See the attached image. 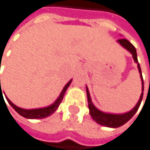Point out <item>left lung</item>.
Returning a JSON list of instances; mask_svg holds the SVG:
<instances>
[{"label": "left lung", "mask_w": 150, "mask_h": 150, "mask_svg": "<svg viewBox=\"0 0 150 150\" xmlns=\"http://www.w3.org/2000/svg\"><path fill=\"white\" fill-rule=\"evenodd\" d=\"M118 42L122 45L123 47H125L127 50H129V52L132 54V57L134 58V61L138 64V68L140 74V77L142 80V93L140 95V98L138 102V103L136 104V106L132 109V110L129 112L123 113V114H111V113H105L101 111L98 110L97 108H95V106L93 104L92 101H91V97L89 94V91L86 87V93H87V100H88V107H89V112L90 114L92 116V118L95 120L97 123H99L103 126H106V127H110V128H118L122 126L123 124H125L127 122L134 116V114L137 112V111L139 110V107L142 101V97H143V91H144V83H143V77H142V74H141V69H140V66L138 62V58H137V52H136V48L135 47L132 45L129 40H127L126 38H120L118 39Z\"/></svg>", "instance_id": "left-lung-1"}]
</instances>
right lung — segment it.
<instances>
[{"label": "right lung", "instance_id": "obj_1", "mask_svg": "<svg viewBox=\"0 0 150 150\" xmlns=\"http://www.w3.org/2000/svg\"><path fill=\"white\" fill-rule=\"evenodd\" d=\"M71 83V80L66 84V86L64 87V89L62 90L59 97L57 98V100L53 103L51 104L50 106H47V107H45V108H40V109H33V110H25V109H21L18 106H16L15 104H13L8 98L6 97V99L8 101V103H10V105L14 109V110L18 112L20 115H21L22 117L24 118H27V119H42V118H46L49 115L52 114L57 109V107L59 106L60 103L62 102L63 100V97H64V94L67 91V89L68 88L69 84ZM0 87H1V81H0ZM3 97L2 96V92H1V87L0 89V97ZM4 100V99H3Z\"/></svg>", "mask_w": 150, "mask_h": 150}]
</instances>
